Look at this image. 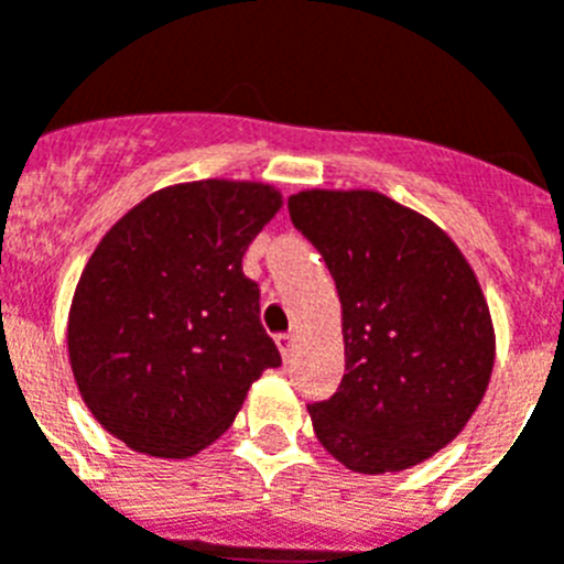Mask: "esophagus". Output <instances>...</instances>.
I'll return each instance as SVG.
<instances>
[{"instance_id": "obj_1", "label": "esophagus", "mask_w": 564, "mask_h": 564, "mask_svg": "<svg viewBox=\"0 0 564 564\" xmlns=\"http://www.w3.org/2000/svg\"><path fill=\"white\" fill-rule=\"evenodd\" d=\"M276 346H279V351H282V357H285V360H291V357H293V346H296V337H293L291 332L279 334Z\"/></svg>"}]
</instances>
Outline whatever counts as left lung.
I'll list each match as a JSON object with an SVG mask.
<instances>
[{"instance_id": "1", "label": "left lung", "mask_w": 564, "mask_h": 564, "mask_svg": "<svg viewBox=\"0 0 564 564\" xmlns=\"http://www.w3.org/2000/svg\"><path fill=\"white\" fill-rule=\"evenodd\" d=\"M288 213L343 305L346 375L308 406L316 438L362 476L423 464L490 383L496 332L476 271L432 218L377 189H302Z\"/></svg>"}]
</instances>
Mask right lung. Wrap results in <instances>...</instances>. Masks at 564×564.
<instances>
[{"instance_id":"right-lung-1","label":"right lung","mask_w":564,"mask_h":564,"mask_svg":"<svg viewBox=\"0 0 564 564\" xmlns=\"http://www.w3.org/2000/svg\"><path fill=\"white\" fill-rule=\"evenodd\" d=\"M282 204L262 181L172 184L95 248L68 311V362L88 412L129 449L198 455L282 362L241 271Z\"/></svg>"}]
</instances>
